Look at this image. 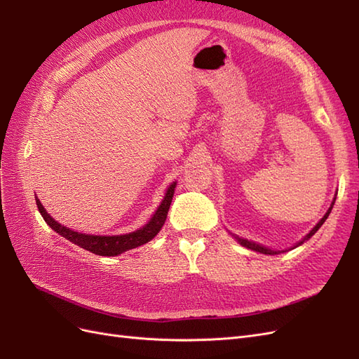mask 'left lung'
Masks as SVG:
<instances>
[{
    "instance_id": "left-lung-1",
    "label": "left lung",
    "mask_w": 359,
    "mask_h": 359,
    "mask_svg": "<svg viewBox=\"0 0 359 359\" xmlns=\"http://www.w3.org/2000/svg\"><path fill=\"white\" fill-rule=\"evenodd\" d=\"M332 205H334V202H332ZM332 205L330 206V210L327 211V214H325L323 217H322V220L313 227V229L310 231V233L304 238V240L301 241V243H298L297 244V247L298 245H301L304 241L306 240H309V238H311L314 233H316L318 231H319V227L325 223V220L328 219V215H330V212H331V210H332ZM238 241H240V244L241 245H244V247H247V248H250V250H255V252H259V253H264V255H277V252H274V250H269V248H266V247H262V245H259V244H256V243H252V241H248V240H241V238H238Z\"/></svg>"
}]
</instances>
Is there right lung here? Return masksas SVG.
<instances>
[{
  "instance_id": "obj_1",
  "label": "right lung",
  "mask_w": 359,
  "mask_h": 359,
  "mask_svg": "<svg viewBox=\"0 0 359 359\" xmlns=\"http://www.w3.org/2000/svg\"><path fill=\"white\" fill-rule=\"evenodd\" d=\"M175 187L177 182L170 184V187L166 191L165 199L161 201L158 210L156 211V214L144 227H140L139 231H135L132 233H126V235H114V236H100V235H85V233H79L74 232L66 226H61L57 220H53L52 217L46 212V210L43 208V205L40 203V201L36 198V203L37 208L41 214L45 222L52 227L53 231L57 233H60L61 236L67 238V240L76 245H79L88 252L99 255V256H118L130 248H136L142 244H147L148 241L153 240V238L160 232V229L165 224V220L168 217V211L169 206L173 198V193H175Z\"/></svg>"
}]
</instances>
